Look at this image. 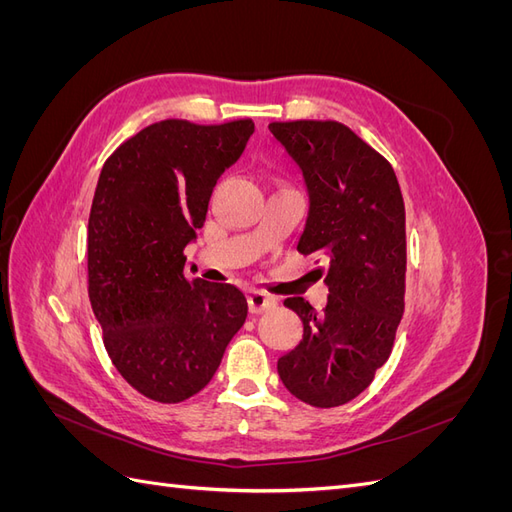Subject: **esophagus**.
Instances as JSON below:
<instances>
[{"mask_svg": "<svg viewBox=\"0 0 512 512\" xmlns=\"http://www.w3.org/2000/svg\"><path fill=\"white\" fill-rule=\"evenodd\" d=\"M247 303H250L252 314H260V312H265V309H271L277 303V299L271 297L267 290L250 288V290H247Z\"/></svg>", "mask_w": 512, "mask_h": 512, "instance_id": "1", "label": "esophagus"}]
</instances>
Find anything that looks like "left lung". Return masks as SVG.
Segmentation results:
<instances>
[{
    "label": "left lung",
    "mask_w": 512,
    "mask_h": 512,
    "mask_svg": "<svg viewBox=\"0 0 512 512\" xmlns=\"http://www.w3.org/2000/svg\"><path fill=\"white\" fill-rule=\"evenodd\" d=\"M269 130L299 166L309 213L297 250L327 258L322 312L284 301L303 322L277 361L286 389L316 408L344 406L389 361L404 316L406 207L393 166L337 121H275Z\"/></svg>",
    "instance_id": "left-lung-1"
}]
</instances>
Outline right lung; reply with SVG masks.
Instances as JSON below:
<instances>
[{
  "instance_id": "add662e5",
  "label": "right lung",
  "mask_w": 512,
  "mask_h": 512,
  "mask_svg": "<svg viewBox=\"0 0 512 512\" xmlns=\"http://www.w3.org/2000/svg\"><path fill=\"white\" fill-rule=\"evenodd\" d=\"M252 132V119H166L121 143L102 166L87 226L89 303L119 374L160 404L203 391L245 322V294L188 280L183 250Z\"/></svg>"
}]
</instances>
